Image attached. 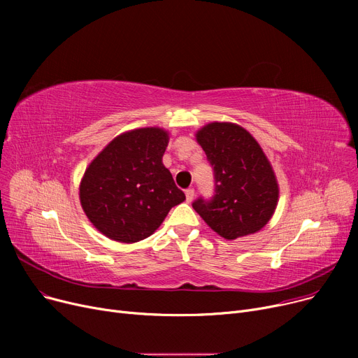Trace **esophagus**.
I'll return each instance as SVG.
<instances>
[{"label": "esophagus", "instance_id": "obj_1", "mask_svg": "<svg viewBox=\"0 0 358 358\" xmlns=\"http://www.w3.org/2000/svg\"><path fill=\"white\" fill-rule=\"evenodd\" d=\"M185 199H187V201H189V203H192L194 200V190L193 189L185 190Z\"/></svg>", "mask_w": 358, "mask_h": 358}]
</instances>
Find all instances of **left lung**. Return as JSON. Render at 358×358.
<instances>
[{
  "mask_svg": "<svg viewBox=\"0 0 358 358\" xmlns=\"http://www.w3.org/2000/svg\"><path fill=\"white\" fill-rule=\"evenodd\" d=\"M197 143L210 161L216 194L199 199L193 209L217 235L234 241L261 231L278 203V182L264 150L247 129L212 122L196 131Z\"/></svg>",
  "mask_w": 358,
  "mask_h": 358,
  "instance_id": "left-lung-1",
  "label": "left lung"
}]
</instances>
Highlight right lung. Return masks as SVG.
<instances>
[{
	"mask_svg": "<svg viewBox=\"0 0 358 358\" xmlns=\"http://www.w3.org/2000/svg\"><path fill=\"white\" fill-rule=\"evenodd\" d=\"M168 142L162 127L131 129L110 141L87 166L81 208L108 239L135 243L150 236L185 200L162 164Z\"/></svg>",
	"mask_w": 358,
	"mask_h": 358,
	"instance_id": "add662e5",
	"label": "right lung"
}]
</instances>
